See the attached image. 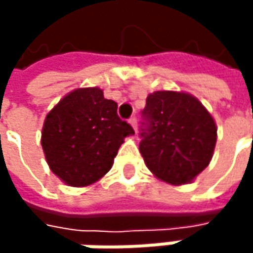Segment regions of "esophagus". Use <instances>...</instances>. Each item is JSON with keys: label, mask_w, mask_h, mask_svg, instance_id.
<instances>
[{"label": "esophagus", "mask_w": 253, "mask_h": 253, "mask_svg": "<svg viewBox=\"0 0 253 253\" xmlns=\"http://www.w3.org/2000/svg\"><path fill=\"white\" fill-rule=\"evenodd\" d=\"M128 123H130V125H131V127H133V128H134V130H137V119H136V117H134V116H133V117H130V119H128Z\"/></svg>", "instance_id": "esophagus-1"}]
</instances>
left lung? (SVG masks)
<instances>
[{
	"label": "left lung",
	"instance_id": "obj_1",
	"mask_svg": "<svg viewBox=\"0 0 253 253\" xmlns=\"http://www.w3.org/2000/svg\"><path fill=\"white\" fill-rule=\"evenodd\" d=\"M140 125L139 151L158 178L184 184L208 167L217 127L195 96L173 90L148 95Z\"/></svg>",
	"mask_w": 253,
	"mask_h": 253
}]
</instances>
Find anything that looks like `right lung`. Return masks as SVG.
Instances as JSON below:
<instances>
[{
    "label": "right lung",
    "mask_w": 253,
    "mask_h": 253,
    "mask_svg": "<svg viewBox=\"0 0 253 253\" xmlns=\"http://www.w3.org/2000/svg\"><path fill=\"white\" fill-rule=\"evenodd\" d=\"M133 133L117 116V102L105 99L98 87H83L48 113L41 143L52 173L82 187L110 171L125 137Z\"/></svg>",
    "instance_id": "add662e5"
}]
</instances>
